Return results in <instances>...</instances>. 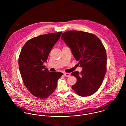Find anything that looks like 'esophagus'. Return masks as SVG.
I'll list each match as a JSON object with an SVG mask.
<instances>
[{
    "label": "esophagus",
    "instance_id": "34e87169",
    "mask_svg": "<svg viewBox=\"0 0 126 126\" xmlns=\"http://www.w3.org/2000/svg\"><path fill=\"white\" fill-rule=\"evenodd\" d=\"M63 74H64V76L67 77H69V76H70V74H69V73H63Z\"/></svg>",
    "mask_w": 126,
    "mask_h": 126
}]
</instances>
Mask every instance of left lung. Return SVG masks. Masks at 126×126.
Wrapping results in <instances>:
<instances>
[{"mask_svg": "<svg viewBox=\"0 0 126 126\" xmlns=\"http://www.w3.org/2000/svg\"><path fill=\"white\" fill-rule=\"evenodd\" d=\"M61 39L82 68L80 73L71 74L77 78L72 89L81 96L92 95L101 86L106 72L107 55L102 43L95 35L78 31L64 32Z\"/></svg>", "mask_w": 126, "mask_h": 126, "instance_id": "left-lung-1", "label": "left lung"}]
</instances>
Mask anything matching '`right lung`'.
<instances>
[{
  "instance_id": "1",
  "label": "right lung",
  "mask_w": 126,
  "mask_h": 126,
  "mask_svg": "<svg viewBox=\"0 0 126 126\" xmlns=\"http://www.w3.org/2000/svg\"><path fill=\"white\" fill-rule=\"evenodd\" d=\"M62 32L41 35L28 41L19 57V70L24 83L34 96L44 99L50 96L57 87L61 72H49L44 65Z\"/></svg>"
}]
</instances>
